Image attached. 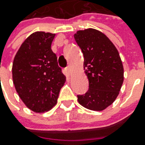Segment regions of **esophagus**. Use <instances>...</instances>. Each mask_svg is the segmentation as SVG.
I'll list each match as a JSON object with an SVG mask.
<instances>
[{"mask_svg":"<svg viewBox=\"0 0 145 145\" xmlns=\"http://www.w3.org/2000/svg\"><path fill=\"white\" fill-rule=\"evenodd\" d=\"M65 71H66V73L68 75H70L71 74V67L70 66H68L67 68H65Z\"/></svg>","mask_w":145,"mask_h":145,"instance_id":"1","label":"esophagus"}]
</instances>
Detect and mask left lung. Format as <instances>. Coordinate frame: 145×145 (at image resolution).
I'll list each match as a JSON object with an SVG mask.
<instances>
[{
	"label": "left lung",
	"mask_w": 145,
	"mask_h": 145,
	"mask_svg": "<svg viewBox=\"0 0 145 145\" xmlns=\"http://www.w3.org/2000/svg\"><path fill=\"white\" fill-rule=\"evenodd\" d=\"M74 39L84 56L89 89L77 95L81 106L103 110L114 103L123 82V67L118 50L101 31L89 28L78 31Z\"/></svg>",
	"instance_id": "left-lung-1"
}]
</instances>
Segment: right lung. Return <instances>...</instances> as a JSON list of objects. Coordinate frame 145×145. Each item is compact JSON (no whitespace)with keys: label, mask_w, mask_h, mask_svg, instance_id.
<instances>
[{"label":"right lung","mask_w":145,"mask_h":145,"mask_svg":"<svg viewBox=\"0 0 145 145\" xmlns=\"http://www.w3.org/2000/svg\"><path fill=\"white\" fill-rule=\"evenodd\" d=\"M55 34H31L16 54L12 73L16 91L25 105L36 113L49 110L56 104L66 81L51 45Z\"/></svg>","instance_id":"add662e5"}]
</instances>
